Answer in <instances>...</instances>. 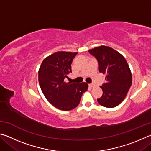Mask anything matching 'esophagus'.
I'll return each mask as SVG.
<instances>
[{"mask_svg": "<svg viewBox=\"0 0 151 151\" xmlns=\"http://www.w3.org/2000/svg\"><path fill=\"white\" fill-rule=\"evenodd\" d=\"M88 86H89V87H93V86H94V84L92 83V84H89Z\"/></svg>", "mask_w": 151, "mask_h": 151, "instance_id": "34e87169", "label": "esophagus"}]
</instances>
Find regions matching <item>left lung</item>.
<instances>
[{"label":"left lung","instance_id":"1","mask_svg":"<svg viewBox=\"0 0 151 151\" xmlns=\"http://www.w3.org/2000/svg\"><path fill=\"white\" fill-rule=\"evenodd\" d=\"M96 58L99 71L106 75L101 88L103 95L97 99L101 105L107 108L118 106L124 100L132 85V75L123 56L111 47L101 46L88 50Z\"/></svg>","mask_w":151,"mask_h":151}]
</instances>
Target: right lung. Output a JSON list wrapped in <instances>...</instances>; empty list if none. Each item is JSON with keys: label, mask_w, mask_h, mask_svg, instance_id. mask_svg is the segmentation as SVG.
Listing matches in <instances>:
<instances>
[{"label": "right lung", "mask_w": 151, "mask_h": 151, "mask_svg": "<svg viewBox=\"0 0 151 151\" xmlns=\"http://www.w3.org/2000/svg\"><path fill=\"white\" fill-rule=\"evenodd\" d=\"M77 52H57L44 59L39 71V82L46 99L56 108L70 111L78 105L88 85L65 83L71 63Z\"/></svg>", "instance_id": "right-lung-1"}]
</instances>
